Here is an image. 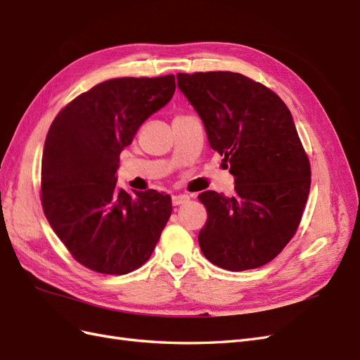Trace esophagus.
Listing matches in <instances>:
<instances>
[{
	"label": "esophagus",
	"mask_w": 360,
	"mask_h": 360,
	"mask_svg": "<svg viewBox=\"0 0 360 360\" xmlns=\"http://www.w3.org/2000/svg\"><path fill=\"white\" fill-rule=\"evenodd\" d=\"M188 201H189V197H188V195H183V193H180V195H174V197H172V204H174V205L186 204Z\"/></svg>",
	"instance_id": "obj_1"
}]
</instances>
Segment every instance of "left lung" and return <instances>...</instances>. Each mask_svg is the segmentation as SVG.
Here are the masks:
<instances>
[{
	"label": "left lung",
	"instance_id": "left-lung-1",
	"mask_svg": "<svg viewBox=\"0 0 360 360\" xmlns=\"http://www.w3.org/2000/svg\"><path fill=\"white\" fill-rule=\"evenodd\" d=\"M177 85L236 183L230 198L214 191L198 195L207 210L198 234L202 254L231 271L264 266L296 233L311 188L291 112L279 96L240 73H179Z\"/></svg>",
	"mask_w": 360,
	"mask_h": 360
}]
</instances>
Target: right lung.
<instances>
[{"label": "right lung", "mask_w": 360, "mask_h": 360, "mask_svg": "<svg viewBox=\"0 0 360 360\" xmlns=\"http://www.w3.org/2000/svg\"><path fill=\"white\" fill-rule=\"evenodd\" d=\"M176 91L172 75L97 84L64 106L41 156V205L53 233L82 266L124 275L153 254L171 210L155 189L117 186L120 153Z\"/></svg>", "instance_id": "add662e5"}]
</instances>
